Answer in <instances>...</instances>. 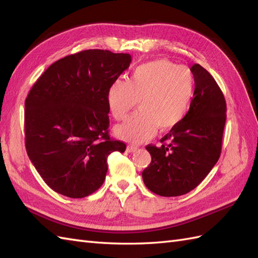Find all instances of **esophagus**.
I'll return each mask as SVG.
<instances>
[{"label":"esophagus","mask_w":258,"mask_h":258,"mask_svg":"<svg viewBox=\"0 0 258 258\" xmlns=\"http://www.w3.org/2000/svg\"><path fill=\"white\" fill-rule=\"evenodd\" d=\"M138 146H135V145H128L127 146V152L128 153H134V152H136L137 150H138Z\"/></svg>","instance_id":"esophagus-1"}]
</instances>
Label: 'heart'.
Returning <instances> with one entry per match:
<instances>
[{
  "label": "heart",
  "mask_w": 258,
  "mask_h": 258,
  "mask_svg": "<svg viewBox=\"0 0 258 258\" xmlns=\"http://www.w3.org/2000/svg\"><path fill=\"white\" fill-rule=\"evenodd\" d=\"M195 91L190 70L168 59L137 67L128 81L116 80L106 91L112 116L121 120L137 104L140 110L115 128L116 136L132 143L146 141L157 130L175 127L188 112Z\"/></svg>",
  "instance_id": "heart-1"
}]
</instances>
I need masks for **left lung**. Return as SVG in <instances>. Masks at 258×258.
<instances>
[{"mask_svg":"<svg viewBox=\"0 0 258 258\" xmlns=\"http://www.w3.org/2000/svg\"><path fill=\"white\" fill-rule=\"evenodd\" d=\"M194 98L183 120L163 137L162 145H147L152 156L142 172L145 186L162 197L189 192L204 181L222 152L226 101L217 83L205 68H190Z\"/></svg>","mask_w":258,"mask_h":258,"instance_id":"1","label":"left lung"}]
</instances>
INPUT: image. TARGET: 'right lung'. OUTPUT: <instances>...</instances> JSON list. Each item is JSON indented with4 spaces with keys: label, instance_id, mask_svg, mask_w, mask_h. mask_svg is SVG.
Masks as SVG:
<instances>
[{
    "label": "right lung",
    "instance_id": "add662e5",
    "mask_svg": "<svg viewBox=\"0 0 258 258\" xmlns=\"http://www.w3.org/2000/svg\"><path fill=\"white\" fill-rule=\"evenodd\" d=\"M129 53L88 49L52 63L25 102L31 162L52 190L84 198L99 189L107 156L126 144L108 136L106 91L130 66Z\"/></svg>",
    "mask_w": 258,
    "mask_h": 258
}]
</instances>
